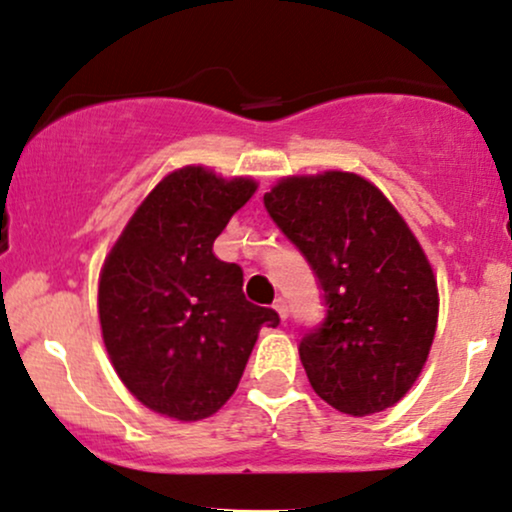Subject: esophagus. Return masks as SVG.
Instances as JSON below:
<instances>
[{
    "instance_id": "esophagus-1",
    "label": "esophagus",
    "mask_w": 512,
    "mask_h": 512,
    "mask_svg": "<svg viewBox=\"0 0 512 512\" xmlns=\"http://www.w3.org/2000/svg\"><path fill=\"white\" fill-rule=\"evenodd\" d=\"M274 309H276V314H278V316H281V319H283V321H286V319H288V302H286V300H283V297H278V300L274 302Z\"/></svg>"
}]
</instances>
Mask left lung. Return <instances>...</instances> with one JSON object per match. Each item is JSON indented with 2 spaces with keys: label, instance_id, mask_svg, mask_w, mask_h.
<instances>
[{
  "label": "left lung",
  "instance_id": "obj_1",
  "mask_svg": "<svg viewBox=\"0 0 512 512\" xmlns=\"http://www.w3.org/2000/svg\"><path fill=\"white\" fill-rule=\"evenodd\" d=\"M264 208L323 290L326 319L300 342L314 392L349 416L390 409L423 371L437 328V281L416 236L352 172L281 179Z\"/></svg>",
  "mask_w": 512,
  "mask_h": 512
}]
</instances>
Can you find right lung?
Masks as SVG:
<instances>
[{"label": "right lung", "mask_w": 512, "mask_h": 512, "mask_svg": "<svg viewBox=\"0 0 512 512\" xmlns=\"http://www.w3.org/2000/svg\"><path fill=\"white\" fill-rule=\"evenodd\" d=\"M255 191L248 177L181 167L148 193L103 262V345L127 390L155 413L184 423L217 413L260 328L281 321L245 300L243 269L212 252Z\"/></svg>", "instance_id": "right-lung-1"}]
</instances>
